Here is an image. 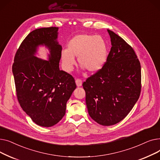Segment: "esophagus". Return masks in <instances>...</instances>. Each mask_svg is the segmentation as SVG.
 Returning <instances> with one entry per match:
<instances>
[{
  "mask_svg": "<svg viewBox=\"0 0 160 160\" xmlns=\"http://www.w3.org/2000/svg\"><path fill=\"white\" fill-rule=\"evenodd\" d=\"M75 82H76V84H77V87H80V86H82V82L81 80H80V79H77V80H75Z\"/></svg>",
  "mask_w": 160,
  "mask_h": 160,
  "instance_id": "esophagus-1",
  "label": "esophagus"
}]
</instances>
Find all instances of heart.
<instances>
[{
    "mask_svg": "<svg viewBox=\"0 0 160 160\" xmlns=\"http://www.w3.org/2000/svg\"><path fill=\"white\" fill-rule=\"evenodd\" d=\"M108 56L107 46L100 36L80 34L74 36L68 43L67 48L61 52V60L64 70L71 72L76 64L74 58H78L82 69L97 72L104 65Z\"/></svg>",
    "mask_w": 160,
    "mask_h": 160,
    "instance_id": "obj_1",
    "label": "heart"
}]
</instances>
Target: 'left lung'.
<instances>
[{
    "mask_svg": "<svg viewBox=\"0 0 160 160\" xmlns=\"http://www.w3.org/2000/svg\"><path fill=\"white\" fill-rule=\"evenodd\" d=\"M112 48L102 68L83 83L90 117L99 124L111 126L125 118L141 92V65L133 49L107 30Z\"/></svg>",
    "mask_w": 160,
    "mask_h": 160,
    "instance_id": "left-lung-1",
    "label": "left lung"
}]
</instances>
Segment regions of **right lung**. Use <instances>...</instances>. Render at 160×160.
Returning a JSON list of instances; mask_svg holds the SVG:
<instances>
[{
    "mask_svg": "<svg viewBox=\"0 0 160 160\" xmlns=\"http://www.w3.org/2000/svg\"><path fill=\"white\" fill-rule=\"evenodd\" d=\"M58 28H38L31 32L17 51L12 72L18 101L32 120L41 127H50L65 114L67 102L77 88L72 76L59 67L62 45ZM45 46L48 61L35 56Z\"/></svg>",
    "mask_w": 160,
    "mask_h": 160,
    "instance_id": "add662e5",
    "label": "right lung"
}]
</instances>
